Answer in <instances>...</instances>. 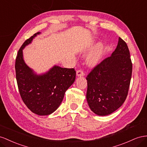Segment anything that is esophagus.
I'll use <instances>...</instances> for the list:
<instances>
[{
    "instance_id": "obj_1",
    "label": "esophagus",
    "mask_w": 147,
    "mask_h": 147,
    "mask_svg": "<svg viewBox=\"0 0 147 147\" xmlns=\"http://www.w3.org/2000/svg\"><path fill=\"white\" fill-rule=\"evenodd\" d=\"M76 76L78 77H81L84 76V73L83 72L82 70H78L76 72Z\"/></svg>"
}]
</instances>
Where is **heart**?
<instances>
[{
    "label": "heart",
    "instance_id": "heart-1",
    "mask_svg": "<svg viewBox=\"0 0 147 147\" xmlns=\"http://www.w3.org/2000/svg\"><path fill=\"white\" fill-rule=\"evenodd\" d=\"M102 56V45L98 44L87 58V63L89 66H95L100 62Z\"/></svg>",
    "mask_w": 147,
    "mask_h": 147
}]
</instances>
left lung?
I'll return each mask as SVG.
<instances>
[{
	"label": "left lung",
	"mask_w": 147,
	"mask_h": 147,
	"mask_svg": "<svg viewBox=\"0 0 147 147\" xmlns=\"http://www.w3.org/2000/svg\"><path fill=\"white\" fill-rule=\"evenodd\" d=\"M132 71L128 47L119 37L111 55L95 67L86 78V99L95 114L110 115L122 105L127 95Z\"/></svg>",
	"instance_id": "left-lung-1"
}]
</instances>
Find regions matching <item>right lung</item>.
Here are the masks:
<instances>
[{"label":"right lung","instance_id":"right-lung-1","mask_svg":"<svg viewBox=\"0 0 147 147\" xmlns=\"http://www.w3.org/2000/svg\"><path fill=\"white\" fill-rule=\"evenodd\" d=\"M41 32L24 42L18 50L15 62L16 78L23 102L32 113L40 116L52 114L59 107L65 94L76 78L74 68L54 65L44 73L37 74L26 65L23 50Z\"/></svg>","mask_w":147,"mask_h":147}]
</instances>
